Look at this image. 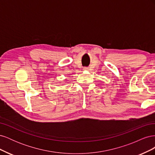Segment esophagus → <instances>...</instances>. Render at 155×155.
Here are the masks:
<instances>
[{
    "mask_svg": "<svg viewBox=\"0 0 155 155\" xmlns=\"http://www.w3.org/2000/svg\"><path fill=\"white\" fill-rule=\"evenodd\" d=\"M83 69L85 70H88V67H85Z\"/></svg>",
    "mask_w": 155,
    "mask_h": 155,
    "instance_id": "1",
    "label": "esophagus"
}]
</instances>
